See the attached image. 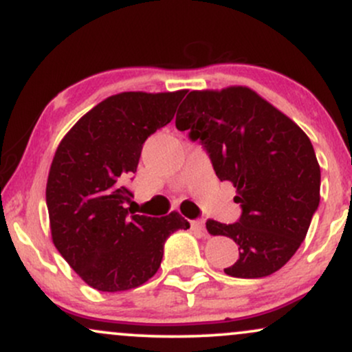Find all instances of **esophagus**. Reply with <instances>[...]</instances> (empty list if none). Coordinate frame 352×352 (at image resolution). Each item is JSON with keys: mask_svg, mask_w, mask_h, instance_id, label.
Returning a JSON list of instances; mask_svg holds the SVG:
<instances>
[{"mask_svg": "<svg viewBox=\"0 0 352 352\" xmlns=\"http://www.w3.org/2000/svg\"><path fill=\"white\" fill-rule=\"evenodd\" d=\"M190 228H192L193 232L205 233V223L201 220H192V221H190Z\"/></svg>", "mask_w": 352, "mask_h": 352, "instance_id": "esophagus-1", "label": "esophagus"}]
</instances>
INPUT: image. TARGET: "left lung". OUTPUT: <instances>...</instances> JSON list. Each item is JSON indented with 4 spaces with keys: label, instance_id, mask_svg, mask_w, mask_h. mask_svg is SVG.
<instances>
[{
    "label": "left lung",
    "instance_id": "8db88e82",
    "mask_svg": "<svg viewBox=\"0 0 352 352\" xmlns=\"http://www.w3.org/2000/svg\"><path fill=\"white\" fill-rule=\"evenodd\" d=\"M175 127L204 147L218 179L236 187L240 218L207 221L212 235L238 245L240 256L223 272H278L300 248L319 205L321 170L308 135L248 87L188 92Z\"/></svg>",
    "mask_w": 352,
    "mask_h": 352
}]
</instances>
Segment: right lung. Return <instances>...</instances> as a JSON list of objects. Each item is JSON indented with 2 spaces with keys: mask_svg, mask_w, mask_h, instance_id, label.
I'll return each instance as SVG.
<instances>
[{
  "mask_svg": "<svg viewBox=\"0 0 352 352\" xmlns=\"http://www.w3.org/2000/svg\"><path fill=\"white\" fill-rule=\"evenodd\" d=\"M185 92L107 98L80 117L56 151L46 185L52 241L99 292L144 285L159 270L167 238L190 228L175 212L153 218L125 208L144 142L170 122Z\"/></svg>",
  "mask_w": 352,
  "mask_h": 352,
  "instance_id": "obj_1",
  "label": "right lung"
}]
</instances>
